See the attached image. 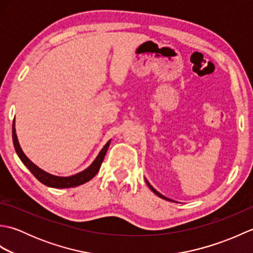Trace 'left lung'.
<instances>
[{"label": "left lung", "instance_id": "obj_1", "mask_svg": "<svg viewBox=\"0 0 253 253\" xmlns=\"http://www.w3.org/2000/svg\"><path fill=\"white\" fill-rule=\"evenodd\" d=\"M144 179H146V178H144ZM146 182H147V185H148V186H149V188H150V189H151V190H152V191H153V192H154V193H155V195H157V196H159V197H160V198H162V199H164V200H169V201H173V200H170V199H169V198H166V197H164V196H163V195H161V193H160V192H159V191H157V190H155V189H154V188H153V187H152V186H151V185H150V182H149V181H148V180H147V179H146ZM173 202H175V201H173Z\"/></svg>", "mask_w": 253, "mask_h": 253}]
</instances>
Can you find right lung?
<instances>
[{
    "mask_svg": "<svg viewBox=\"0 0 253 253\" xmlns=\"http://www.w3.org/2000/svg\"><path fill=\"white\" fill-rule=\"evenodd\" d=\"M13 142H14L16 153H17L19 159L21 160V162L26 165V168L28 169L32 174H34V176L40 182H42V184L47 187H52V188H72V187H77L84 184V182L91 180L96 175V173H98L101 168L102 162H103L107 149L110 147L111 140L107 141L105 146L102 148L100 153L98 154V157L95 158V160L91 163L90 166H88V168L84 169L83 171H80V173H77L68 177L55 176L47 173V171L38 168L36 164L32 163L31 161L26 157V154L23 152V150H21L19 146L17 135H16L15 120L13 121Z\"/></svg>",
    "mask_w": 253,
    "mask_h": 253,
    "instance_id": "right-lung-1",
    "label": "right lung"
}]
</instances>
